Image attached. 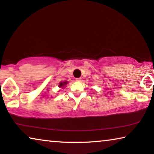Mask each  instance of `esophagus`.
Listing matches in <instances>:
<instances>
[{
  "label": "esophagus",
  "mask_w": 154,
  "mask_h": 154,
  "mask_svg": "<svg viewBox=\"0 0 154 154\" xmlns=\"http://www.w3.org/2000/svg\"><path fill=\"white\" fill-rule=\"evenodd\" d=\"M75 80L77 81V82H81L82 81V79L81 78H77V79H75Z\"/></svg>",
  "instance_id": "esophagus-1"
}]
</instances>
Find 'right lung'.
<instances>
[{
    "label": "right lung",
    "instance_id": "right-lung-1",
    "mask_svg": "<svg viewBox=\"0 0 154 154\" xmlns=\"http://www.w3.org/2000/svg\"><path fill=\"white\" fill-rule=\"evenodd\" d=\"M67 83H68V82L67 81H64V82H60V83H59V85L58 87L60 88H62V89H64L65 87V86L67 85Z\"/></svg>",
    "mask_w": 154,
    "mask_h": 154
}]
</instances>
